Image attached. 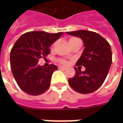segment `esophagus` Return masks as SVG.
Wrapping results in <instances>:
<instances>
[{"label":"esophagus","instance_id":"1","mask_svg":"<svg viewBox=\"0 0 123 123\" xmlns=\"http://www.w3.org/2000/svg\"><path fill=\"white\" fill-rule=\"evenodd\" d=\"M59 70H64L66 69V67H64V66H59Z\"/></svg>","mask_w":123,"mask_h":123}]
</instances>
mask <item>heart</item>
Instances as JSON below:
<instances>
[{
	"mask_svg": "<svg viewBox=\"0 0 123 123\" xmlns=\"http://www.w3.org/2000/svg\"><path fill=\"white\" fill-rule=\"evenodd\" d=\"M76 39H77V38H76V37H72V38H70V39L69 40V42H71V41L74 40H76ZM61 62H62V64H67L66 61V60H64V59H62V60H61Z\"/></svg>",
	"mask_w": 123,
	"mask_h": 123,
	"instance_id": "1",
	"label": "heart"
}]
</instances>
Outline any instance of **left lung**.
<instances>
[{"label": "left lung", "mask_w": 123, "mask_h": 123, "mask_svg": "<svg viewBox=\"0 0 123 123\" xmlns=\"http://www.w3.org/2000/svg\"><path fill=\"white\" fill-rule=\"evenodd\" d=\"M66 33L80 37L85 47L76 65L83 66L86 70L81 72L74 68L75 74L68 79L69 84L79 93H92L101 86L110 68L112 62L110 45L95 32L79 30Z\"/></svg>", "instance_id": "left-lung-1"}]
</instances>
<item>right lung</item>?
I'll return each mask as SVG.
<instances>
[{
    "label": "right lung",
    "mask_w": 123,
    "mask_h": 123,
    "mask_svg": "<svg viewBox=\"0 0 123 123\" xmlns=\"http://www.w3.org/2000/svg\"><path fill=\"white\" fill-rule=\"evenodd\" d=\"M63 35V32L49 33L37 31L22 35L10 53L11 69L18 86L30 95H40L48 90L50 79L57 66L38 65V59L46 58L49 47Z\"/></svg>",
    "instance_id": "right-lung-1"
}]
</instances>
